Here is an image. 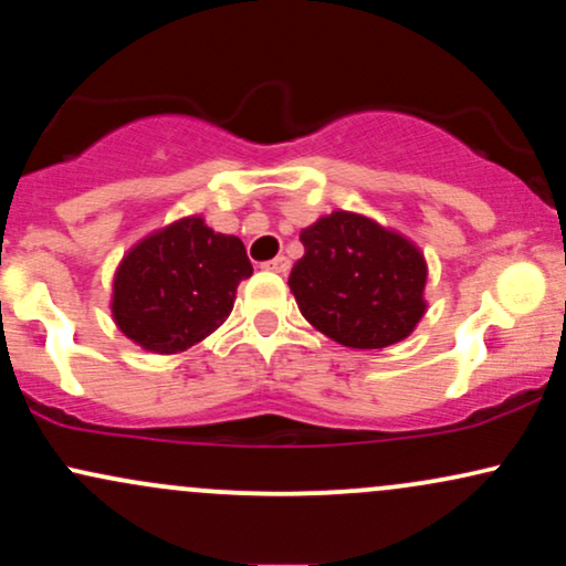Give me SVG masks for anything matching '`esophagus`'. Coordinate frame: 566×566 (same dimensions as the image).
<instances>
[{"instance_id": "esophagus-1", "label": "esophagus", "mask_w": 566, "mask_h": 566, "mask_svg": "<svg viewBox=\"0 0 566 566\" xmlns=\"http://www.w3.org/2000/svg\"><path fill=\"white\" fill-rule=\"evenodd\" d=\"M265 269L276 271V274H287V271H290V261H287V258H284V255H279V258H274V261L265 263Z\"/></svg>"}]
</instances>
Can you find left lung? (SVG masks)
<instances>
[{"mask_svg": "<svg viewBox=\"0 0 566 566\" xmlns=\"http://www.w3.org/2000/svg\"><path fill=\"white\" fill-rule=\"evenodd\" d=\"M290 290L301 314L340 346L386 348L426 314V261L396 231L337 210L301 231Z\"/></svg>", "mask_w": 566, "mask_h": 566, "instance_id": "1", "label": "left lung"}]
</instances>
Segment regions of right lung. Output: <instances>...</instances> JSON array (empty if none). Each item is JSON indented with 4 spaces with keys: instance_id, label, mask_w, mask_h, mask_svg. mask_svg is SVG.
Returning <instances> with one entry per match:
<instances>
[{
    "instance_id": "1",
    "label": "right lung",
    "mask_w": 566,
    "mask_h": 566,
    "mask_svg": "<svg viewBox=\"0 0 566 566\" xmlns=\"http://www.w3.org/2000/svg\"><path fill=\"white\" fill-rule=\"evenodd\" d=\"M252 276L244 244L184 218L135 244L114 276V322L154 354H178L229 319Z\"/></svg>"
}]
</instances>
